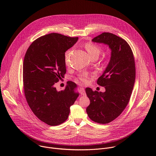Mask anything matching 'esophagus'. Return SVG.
Instances as JSON below:
<instances>
[{"label":"esophagus","mask_w":156,"mask_h":156,"mask_svg":"<svg viewBox=\"0 0 156 156\" xmlns=\"http://www.w3.org/2000/svg\"><path fill=\"white\" fill-rule=\"evenodd\" d=\"M80 94L83 96H85L86 95V93H85V90L84 87H81L80 89Z\"/></svg>","instance_id":"obj_1"}]
</instances>
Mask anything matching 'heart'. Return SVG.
Wrapping results in <instances>:
<instances>
[{"label": "heart", "instance_id": "heart-1", "mask_svg": "<svg viewBox=\"0 0 156 156\" xmlns=\"http://www.w3.org/2000/svg\"><path fill=\"white\" fill-rule=\"evenodd\" d=\"M84 48L88 54H90V55L91 57V58H94L97 57L99 55L102 49L101 48L97 45V44H95L93 42H87L85 44ZM70 52L69 51H66L65 55V62L66 65H69V57ZM78 79L82 81L83 83H87L89 79V76L86 74H84L82 75H80L78 77Z\"/></svg>", "mask_w": 156, "mask_h": 156}]
</instances>
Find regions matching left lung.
<instances>
[{
	"instance_id": "left-lung-1",
	"label": "left lung",
	"mask_w": 156,
	"mask_h": 156,
	"mask_svg": "<svg viewBox=\"0 0 156 156\" xmlns=\"http://www.w3.org/2000/svg\"><path fill=\"white\" fill-rule=\"evenodd\" d=\"M93 41L107 44L112 52L107 67L97 81L105 91L85 89L90 100L86 112L93 122L107 124L117 119L129 102L135 81V62L128 42L115 34L103 33Z\"/></svg>"
}]
</instances>
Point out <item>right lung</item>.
Instances as JSON below:
<instances>
[{
	"instance_id": "right-lung-1",
	"label": "right lung",
	"mask_w": 156,
	"mask_h": 156,
	"mask_svg": "<svg viewBox=\"0 0 156 156\" xmlns=\"http://www.w3.org/2000/svg\"><path fill=\"white\" fill-rule=\"evenodd\" d=\"M78 39L48 34L34 41L25 55L23 81L27 101L34 114L50 126L66 120L70 106L79 96L77 85L72 81H68L63 91H57L54 87L66 73L65 52Z\"/></svg>"
}]
</instances>
